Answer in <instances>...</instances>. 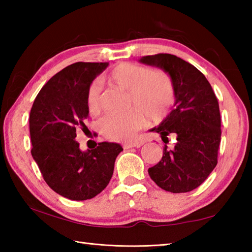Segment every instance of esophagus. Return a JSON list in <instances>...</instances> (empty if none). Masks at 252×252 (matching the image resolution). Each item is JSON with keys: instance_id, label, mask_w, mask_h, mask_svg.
Here are the masks:
<instances>
[{"instance_id": "1", "label": "esophagus", "mask_w": 252, "mask_h": 252, "mask_svg": "<svg viewBox=\"0 0 252 252\" xmlns=\"http://www.w3.org/2000/svg\"><path fill=\"white\" fill-rule=\"evenodd\" d=\"M143 145L142 142H135V143H125L123 144V148L129 149L132 147H141Z\"/></svg>"}]
</instances>
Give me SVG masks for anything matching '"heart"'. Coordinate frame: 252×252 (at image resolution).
I'll list each match as a JSON object with an SVG mask.
<instances>
[{"instance_id":"obj_1","label":"heart","mask_w":252,"mask_h":252,"mask_svg":"<svg viewBox=\"0 0 252 252\" xmlns=\"http://www.w3.org/2000/svg\"><path fill=\"white\" fill-rule=\"evenodd\" d=\"M109 78L112 83L130 92V105H134L141 110L149 121L162 120L173 105V84L170 77L163 72H153L149 68L123 63L111 71ZM87 104L92 114L99 110V81L91 84ZM140 112L132 109L125 114L108 115L100 123L101 133L112 141L133 140L144 125L143 113Z\"/></svg>"}]
</instances>
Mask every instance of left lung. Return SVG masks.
I'll return each instance as SVG.
<instances>
[{"mask_svg":"<svg viewBox=\"0 0 252 252\" xmlns=\"http://www.w3.org/2000/svg\"><path fill=\"white\" fill-rule=\"evenodd\" d=\"M144 65L162 69L174 89V105L157 127L164 143L168 135L176 137L174 147L163 149L161 160L148 169L152 180L170 192H187L197 189L218 163L221 142L219 103L206 77L182 58L171 54L140 58Z\"/></svg>","mask_w":252,"mask_h":252,"instance_id":"8db88e82","label":"left lung"}]
</instances>
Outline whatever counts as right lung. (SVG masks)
<instances>
[{"label": "right lung", "instance_id": "add662e5", "mask_svg": "<svg viewBox=\"0 0 252 252\" xmlns=\"http://www.w3.org/2000/svg\"><path fill=\"white\" fill-rule=\"evenodd\" d=\"M108 63H74L45 83L29 118L31 155L51 189L70 200H87L108 185L120 144L103 142L81 151L74 140L87 127L88 91Z\"/></svg>", "mask_w": 252, "mask_h": 252}]
</instances>
